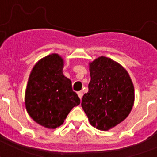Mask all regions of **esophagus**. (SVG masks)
Returning <instances> with one entry per match:
<instances>
[{
	"mask_svg": "<svg viewBox=\"0 0 157 157\" xmlns=\"http://www.w3.org/2000/svg\"><path fill=\"white\" fill-rule=\"evenodd\" d=\"M77 94H78L79 98L81 99V98H82V96H83V92H82V91H79V92H77Z\"/></svg>",
	"mask_w": 157,
	"mask_h": 157,
	"instance_id": "esophagus-1",
	"label": "esophagus"
}]
</instances>
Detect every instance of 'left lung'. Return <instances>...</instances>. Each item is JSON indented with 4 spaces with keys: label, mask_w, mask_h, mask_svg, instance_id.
Here are the masks:
<instances>
[{
    "label": "left lung",
    "mask_w": 157,
    "mask_h": 157,
    "mask_svg": "<svg viewBox=\"0 0 157 157\" xmlns=\"http://www.w3.org/2000/svg\"><path fill=\"white\" fill-rule=\"evenodd\" d=\"M90 81L81 107L92 126L108 130L123 121L131 112L134 88L123 67L101 56L90 63Z\"/></svg>",
    "instance_id": "1"
}]
</instances>
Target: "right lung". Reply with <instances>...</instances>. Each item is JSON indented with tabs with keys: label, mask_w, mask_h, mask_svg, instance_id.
<instances>
[{
	"label": "right lung",
	"mask_w": 157,
	"mask_h": 157,
	"mask_svg": "<svg viewBox=\"0 0 157 157\" xmlns=\"http://www.w3.org/2000/svg\"><path fill=\"white\" fill-rule=\"evenodd\" d=\"M63 59L58 54L45 56L31 71L25 92L27 112L37 124L56 129L81 103L71 81L63 74Z\"/></svg>",
	"instance_id": "1"
}]
</instances>
